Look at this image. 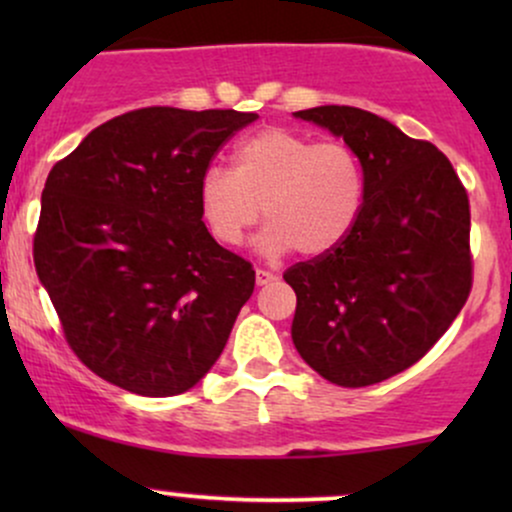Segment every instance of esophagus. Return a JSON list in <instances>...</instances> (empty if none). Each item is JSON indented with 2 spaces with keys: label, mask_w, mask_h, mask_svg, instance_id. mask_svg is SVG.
<instances>
[{
  "label": "esophagus",
  "mask_w": 512,
  "mask_h": 512,
  "mask_svg": "<svg viewBox=\"0 0 512 512\" xmlns=\"http://www.w3.org/2000/svg\"><path fill=\"white\" fill-rule=\"evenodd\" d=\"M276 279H279V276H276L274 272H267V269H257V272H255L257 286H267V284H272V281H276Z\"/></svg>",
  "instance_id": "esophagus-1"
}]
</instances>
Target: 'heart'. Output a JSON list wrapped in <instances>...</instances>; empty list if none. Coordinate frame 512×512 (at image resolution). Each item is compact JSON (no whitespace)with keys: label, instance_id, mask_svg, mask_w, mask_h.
<instances>
[{"label":"heart","instance_id":"b5f03b06","mask_svg":"<svg viewBox=\"0 0 512 512\" xmlns=\"http://www.w3.org/2000/svg\"><path fill=\"white\" fill-rule=\"evenodd\" d=\"M366 168L344 142L269 127L243 139L233 170L209 166L199 178V214L221 245L236 248L264 216L260 250L320 257L337 250L366 207Z\"/></svg>","mask_w":512,"mask_h":512}]
</instances>
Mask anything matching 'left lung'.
<instances>
[{"label": "left lung", "instance_id": "left-lung-1", "mask_svg": "<svg viewBox=\"0 0 512 512\" xmlns=\"http://www.w3.org/2000/svg\"><path fill=\"white\" fill-rule=\"evenodd\" d=\"M361 156L366 207L327 255L286 269L298 354L342 387L383 383L443 337L472 291L469 199L448 156L349 105L293 113Z\"/></svg>", "mask_w": 512, "mask_h": 512}]
</instances>
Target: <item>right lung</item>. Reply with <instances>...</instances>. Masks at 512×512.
Returning a JSON list of instances; mask_svg holds the SVG:
<instances>
[{
  "mask_svg": "<svg viewBox=\"0 0 512 512\" xmlns=\"http://www.w3.org/2000/svg\"><path fill=\"white\" fill-rule=\"evenodd\" d=\"M238 110L142 108L52 166L33 260L81 363L122 390L173 397L221 356L255 269L199 214L211 158L255 122Z\"/></svg>",
  "mask_w": 512,
  "mask_h": 512,
  "instance_id": "obj_1",
  "label": "right lung"
}]
</instances>
